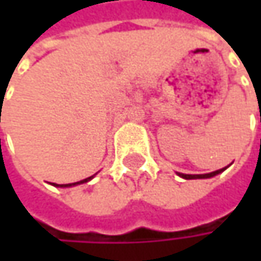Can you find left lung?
Returning <instances> with one entry per match:
<instances>
[{"label":"left lung","mask_w":261,"mask_h":261,"mask_svg":"<svg viewBox=\"0 0 261 261\" xmlns=\"http://www.w3.org/2000/svg\"><path fill=\"white\" fill-rule=\"evenodd\" d=\"M228 166H225V168H222V169H218V171H215V172H210V174H199V175H190V174H180L178 172V175L184 178V180H196V178H212V177H215V175H218V174H222L225 169H227Z\"/></svg>","instance_id":"left-lung-1"}]
</instances>
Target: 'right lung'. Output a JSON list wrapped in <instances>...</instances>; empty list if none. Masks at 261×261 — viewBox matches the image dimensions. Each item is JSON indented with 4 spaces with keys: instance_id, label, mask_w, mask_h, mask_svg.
I'll use <instances>...</instances> for the list:
<instances>
[{
    "instance_id": "obj_1",
    "label": "right lung",
    "mask_w": 261,
    "mask_h": 261,
    "mask_svg": "<svg viewBox=\"0 0 261 261\" xmlns=\"http://www.w3.org/2000/svg\"><path fill=\"white\" fill-rule=\"evenodd\" d=\"M93 177H95V175H92V177H89V178H84V180H81V181L71 182V184H54V182H53V186H56V187H72V186H77V184H83V182L90 181Z\"/></svg>"
}]
</instances>
